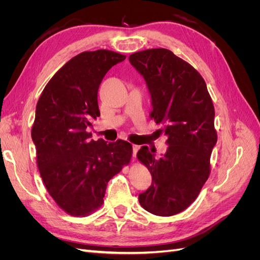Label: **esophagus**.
Returning <instances> with one entry per match:
<instances>
[{
    "instance_id": "34e87169",
    "label": "esophagus",
    "mask_w": 260,
    "mask_h": 260,
    "mask_svg": "<svg viewBox=\"0 0 260 260\" xmlns=\"http://www.w3.org/2000/svg\"><path fill=\"white\" fill-rule=\"evenodd\" d=\"M138 151H139V146L133 144V145H132V157H133V158H136V156H137Z\"/></svg>"
}]
</instances>
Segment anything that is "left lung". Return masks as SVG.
<instances>
[{"label":"left lung","mask_w":260,"mask_h":260,"mask_svg":"<svg viewBox=\"0 0 260 260\" xmlns=\"http://www.w3.org/2000/svg\"><path fill=\"white\" fill-rule=\"evenodd\" d=\"M151 94V118L162 124L167 151L140 148L138 159L152 175V185L139 195L145 210L172 216L198 198L210 172V155L217 143L215 108L198 70L167 49H151L129 56Z\"/></svg>","instance_id":"obj_1"}]
</instances>
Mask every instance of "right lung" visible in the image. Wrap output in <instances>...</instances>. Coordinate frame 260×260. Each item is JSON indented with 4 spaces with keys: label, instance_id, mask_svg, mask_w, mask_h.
<instances>
[{
    "label": "right lung",
    "instance_id": "right-lung-1",
    "mask_svg": "<svg viewBox=\"0 0 260 260\" xmlns=\"http://www.w3.org/2000/svg\"><path fill=\"white\" fill-rule=\"evenodd\" d=\"M124 59L108 50L78 54L52 77L37 103L31 138L38 168L52 199L72 216L100 208L108 181L130 162L127 141H93L86 131L100 116L102 80Z\"/></svg>",
    "mask_w": 260,
    "mask_h": 260
}]
</instances>
